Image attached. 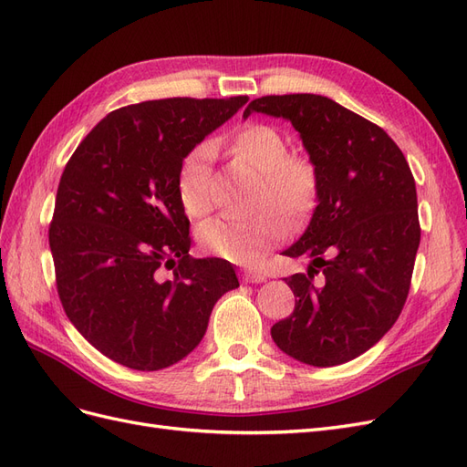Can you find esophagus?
Here are the masks:
<instances>
[{"label":"esophagus","mask_w":467,"mask_h":467,"mask_svg":"<svg viewBox=\"0 0 467 467\" xmlns=\"http://www.w3.org/2000/svg\"><path fill=\"white\" fill-rule=\"evenodd\" d=\"M242 278L244 282H247V285H253V282H265L266 276L259 271H255V268H245V271L242 273Z\"/></svg>","instance_id":"obj_1"}]
</instances>
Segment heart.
Instances as JSON below:
<instances>
[{"instance_id":"obj_1","label":"heart","mask_w":467,"mask_h":467,"mask_svg":"<svg viewBox=\"0 0 467 467\" xmlns=\"http://www.w3.org/2000/svg\"><path fill=\"white\" fill-rule=\"evenodd\" d=\"M230 150L239 161L263 175L253 196L255 214L244 220H214L199 237L202 247L235 265L257 263L275 244L282 242L292 225L304 223L319 204L321 177L307 155L290 153V140L275 126L251 122L230 136ZM212 160L208 142L191 148L179 163L177 194L182 210L192 220L212 210Z\"/></svg>"}]
</instances>
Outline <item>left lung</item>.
Wrapping results in <instances>:
<instances>
[{"label":"left lung","instance_id":"obj_1","mask_svg":"<svg viewBox=\"0 0 467 467\" xmlns=\"http://www.w3.org/2000/svg\"><path fill=\"white\" fill-rule=\"evenodd\" d=\"M251 112L290 120L321 177L312 222L282 253L312 263L307 275L286 278L296 306L271 327L273 341L309 366L348 362L374 347L405 306L420 242L413 173L384 129L329 97L266 95L244 117Z\"/></svg>","mask_w":467,"mask_h":467}]
</instances>
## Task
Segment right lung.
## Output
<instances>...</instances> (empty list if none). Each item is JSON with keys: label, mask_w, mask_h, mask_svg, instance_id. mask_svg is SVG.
Wrapping results in <instances>:
<instances>
[{"label": "right lung", "mask_w": 467, "mask_h": 467, "mask_svg": "<svg viewBox=\"0 0 467 467\" xmlns=\"http://www.w3.org/2000/svg\"><path fill=\"white\" fill-rule=\"evenodd\" d=\"M247 101L173 97L117 109L66 163L48 230L56 288L74 327L126 368L185 358L212 307L239 286L228 261L189 255L177 171Z\"/></svg>", "instance_id": "right-lung-1"}]
</instances>
